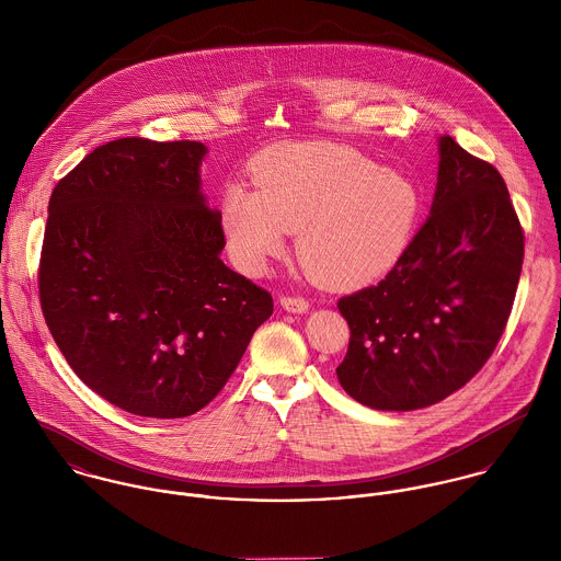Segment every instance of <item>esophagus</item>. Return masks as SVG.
<instances>
[{"mask_svg": "<svg viewBox=\"0 0 561 561\" xmlns=\"http://www.w3.org/2000/svg\"><path fill=\"white\" fill-rule=\"evenodd\" d=\"M280 307L287 309L289 313H305L309 311V300L305 296H283Z\"/></svg>", "mask_w": 561, "mask_h": 561, "instance_id": "esophagus-1", "label": "esophagus"}]
</instances>
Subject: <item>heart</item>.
Segmentation results:
<instances>
[{
	"label": "heart",
	"mask_w": 561,
	"mask_h": 561,
	"mask_svg": "<svg viewBox=\"0 0 561 561\" xmlns=\"http://www.w3.org/2000/svg\"><path fill=\"white\" fill-rule=\"evenodd\" d=\"M259 190L233 183L222 222L241 267L263 270L298 229L296 254L323 283L354 285L389 270L412 238L421 194L400 170L330 142H294L254 165Z\"/></svg>",
	"instance_id": "b5f03b06"
}]
</instances>
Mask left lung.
<instances>
[{"label": "left lung", "mask_w": 561, "mask_h": 561, "mask_svg": "<svg viewBox=\"0 0 561 561\" xmlns=\"http://www.w3.org/2000/svg\"><path fill=\"white\" fill-rule=\"evenodd\" d=\"M430 218L393 270L336 307L350 345L336 378L376 410L449 398L492 356L516 298L525 233L499 170L440 138Z\"/></svg>", "instance_id": "obj_1"}]
</instances>
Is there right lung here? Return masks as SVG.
<instances>
[{
    "label": "right lung",
    "instance_id": "right-lung-1",
    "mask_svg": "<svg viewBox=\"0 0 561 561\" xmlns=\"http://www.w3.org/2000/svg\"><path fill=\"white\" fill-rule=\"evenodd\" d=\"M205 145L121 138L49 198L38 298L71 369L140 416H190L229 382L272 294L229 270L205 205Z\"/></svg>",
    "mask_w": 561,
    "mask_h": 561
}]
</instances>
